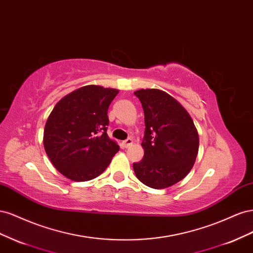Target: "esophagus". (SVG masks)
Returning <instances> with one entry per match:
<instances>
[{
  "label": "esophagus",
  "mask_w": 253,
  "mask_h": 253,
  "mask_svg": "<svg viewBox=\"0 0 253 253\" xmlns=\"http://www.w3.org/2000/svg\"><path fill=\"white\" fill-rule=\"evenodd\" d=\"M133 144V141H132V139L131 138H127L126 140H125L124 141V145H125V148H129V147H131V145Z\"/></svg>",
  "instance_id": "esophagus-1"
}]
</instances>
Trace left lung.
<instances>
[{
  "label": "left lung",
  "instance_id": "left-lung-1",
  "mask_svg": "<svg viewBox=\"0 0 253 253\" xmlns=\"http://www.w3.org/2000/svg\"><path fill=\"white\" fill-rule=\"evenodd\" d=\"M144 112L141 162L133 164L142 183L153 189L175 185L193 168L200 147L197 129L187 110L166 91L147 88L134 91Z\"/></svg>",
  "mask_w": 253,
  "mask_h": 253
}]
</instances>
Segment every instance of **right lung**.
<instances>
[{
    "label": "right lung",
    "mask_w": 253,
    "mask_h": 253,
    "mask_svg": "<svg viewBox=\"0 0 253 253\" xmlns=\"http://www.w3.org/2000/svg\"><path fill=\"white\" fill-rule=\"evenodd\" d=\"M119 90L85 85L64 96L44 127V149L56 169L68 179L87 181L110 165L119 145L106 133L108 110Z\"/></svg>",
    "instance_id": "right-lung-1"
}]
</instances>
